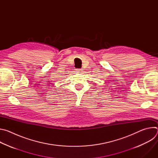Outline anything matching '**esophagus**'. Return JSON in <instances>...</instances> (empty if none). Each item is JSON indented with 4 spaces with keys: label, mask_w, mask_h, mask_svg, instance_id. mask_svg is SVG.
Here are the masks:
<instances>
[{
    "label": "esophagus",
    "mask_w": 158,
    "mask_h": 158,
    "mask_svg": "<svg viewBox=\"0 0 158 158\" xmlns=\"http://www.w3.org/2000/svg\"><path fill=\"white\" fill-rule=\"evenodd\" d=\"M76 70L77 73H82L83 72V69H77Z\"/></svg>",
    "instance_id": "esophagus-1"
}]
</instances>
